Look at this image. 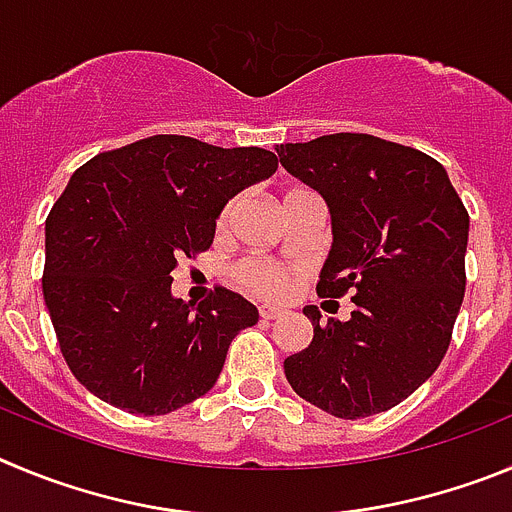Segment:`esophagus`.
<instances>
[{
  "label": "esophagus",
  "instance_id": "obj_1",
  "mask_svg": "<svg viewBox=\"0 0 512 512\" xmlns=\"http://www.w3.org/2000/svg\"><path fill=\"white\" fill-rule=\"evenodd\" d=\"M257 311H260L262 319H278V316H283V308L270 306V303H262V306L257 308Z\"/></svg>",
  "mask_w": 512,
  "mask_h": 512
}]
</instances>
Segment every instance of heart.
Instances as JSON below:
<instances>
[{
	"mask_svg": "<svg viewBox=\"0 0 512 512\" xmlns=\"http://www.w3.org/2000/svg\"><path fill=\"white\" fill-rule=\"evenodd\" d=\"M293 193V191H290ZM234 209V201L224 209L222 214V222H227L229 214ZM237 280L245 285L247 290L257 293V296H267V298H280L288 293L290 288V273L285 267L275 265V262H267V260H245L239 262L237 270H234Z\"/></svg>",
	"mask_w": 512,
	"mask_h": 512,
	"instance_id": "b5f03b06",
	"label": "heart"
}]
</instances>
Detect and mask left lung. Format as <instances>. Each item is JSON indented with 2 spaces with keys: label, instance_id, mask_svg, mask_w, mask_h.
Here are the masks:
<instances>
[{
  "label": "left lung",
  "instance_id": "left-lung-1",
  "mask_svg": "<svg viewBox=\"0 0 512 512\" xmlns=\"http://www.w3.org/2000/svg\"><path fill=\"white\" fill-rule=\"evenodd\" d=\"M288 173L321 193L331 250L319 296L354 290L347 321L324 324L283 362L290 388L336 418L382 413L441 365L464 298L469 214L444 165L372 135L316 137L275 147Z\"/></svg>",
  "mask_w": 512,
  "mask_h": 512
}]
</instances>
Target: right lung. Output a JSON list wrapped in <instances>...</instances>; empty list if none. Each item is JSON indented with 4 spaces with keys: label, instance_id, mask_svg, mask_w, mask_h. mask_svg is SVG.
I'll use <instances>...</instances> for the list:
<instances>
[{
    "label": "right lung",
    "instance_id": "obj_1",
    "mask_svg": "<svg viewBox=\"0 0 512 512\" xmlns=\"http://www.w3.org/2000/svg\"><path fill=\"white\" fill-rule=\"evenodd\" d=\"M278 158L155 135L81 165L45 222L43 298L68 367L89 393L165 416L214 388L257 308L216 288L199 308L170 293L178 257L209 250L216 219Z\"/></svg>",
    "mask_w": 512,
    "mask_h": 512
}]
</instances>
